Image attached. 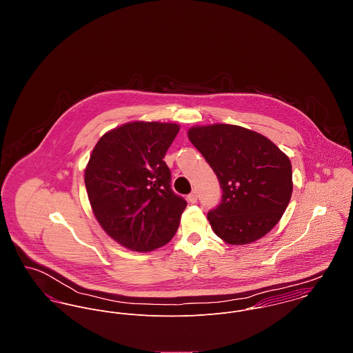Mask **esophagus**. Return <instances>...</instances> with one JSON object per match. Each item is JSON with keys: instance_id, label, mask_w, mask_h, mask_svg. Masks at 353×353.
Segmentation results:
<instances>
[{"instance_id": "34e87169", "label": "esophagus", "mask_w": 353, "mask_h": 353, "mask_svg": "<svg viewBox=\"0 0 353 353\" xmlns=\"http://www.w3.org/2000/svg\"><path fill=\"white\" fill-rule=\"evenodd\" d=\"M188 201L190 202V203H196L197 202V192H192L188 196Z\"/></svg>"}]
</instances>
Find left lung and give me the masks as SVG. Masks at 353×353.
<instances>
[{
  "label": "left lung",
  "instance_id": "8db88e82",
  "mask_svg": "<svg viewBox=\"0 0 353 353\" xmlns=\"http://www.w3.org/2000/svg\"><path fill=\"white\" fill-rule=\"evenodd\" d=\"M188 136L223 189L221 202L208 213L213 232L235 246L265 236L292 196L290 157L265 136L236 125L194 126Z\"/></svg>",
  "mask_w": 353,
  "mask_h": 353
}]
</instances>
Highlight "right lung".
<instances>
[{"instance_id": "obj_1", "label": "right lung", "mask_w": 353, "mask_h": 353, "mask_svg": "<svg viewBox=\"0 0 353 353\" xmlns=\"http://www.w3.org/2000/svg\"><path fill=\"white\" fill-rule=\"evenodd\" d=\"M176 123L129 122L103 134L85 168L92 212L105 234L133 252L168 243L188 205L171 189L163 160Z\"/></svg>"}]
</instances>
